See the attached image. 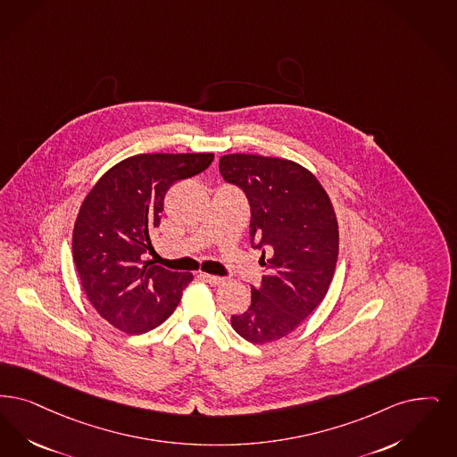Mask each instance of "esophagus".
<instances>
[{"label":"esophagus","instance_id":"34e87169","mask_svg":"<svg viewBox=\"0 0 457 457\" xmlns=\"http://www.w3.org/2000/svg\"><path fill=\"white\" fill-rule=\"evenodd\" d=\"M202 280H205V282H209L211 286H222L228 278L226 277H220V275H211V274H201Z\"/></svg>","mask_w":457,"mask_h":457}]
</instances>
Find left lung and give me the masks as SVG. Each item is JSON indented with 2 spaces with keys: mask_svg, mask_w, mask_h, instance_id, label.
Masks as SVG:
<instances>
[{
  "mask_svg": "<svg viewBox=\"0 0 457 457\" xmlns=\"http://www.w3.org/2000/svg\"><path fill=\"white\" fill-rule=\"evenodd\" d=\"M220 171L250 202L252 246L262 250V284L233 314L245 340L262 345L293 333L328 293L338 258V222L327 190L308 168L260 154L220 156Z\"/></svg>",
  "mask_w": 457,
  "mask_h": 457,
  "instance_id": "8db88e82",
  "label": "left lung"
}]
</instances>
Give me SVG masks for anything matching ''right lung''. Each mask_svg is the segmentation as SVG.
<instances>
[{
	"mask_svg": "<svg viewBox=\"0 0 457 457\" xmlns=\"http://www.w3.org/2000/svg\"><path fill=\"white\" fill-rule=\"evenodd\" d=\"M212 160V153L136 154L113 164L85 197L74 222V265L88 301L112 327L141 335L179 306L194 275L170 272L145 253L168 188Z\"/></svg>",
	"mask_w": 457,
	"mask_h": 457,
	"instance_id": "obj_1",
	"label": "right lung"
}]
</instances>
